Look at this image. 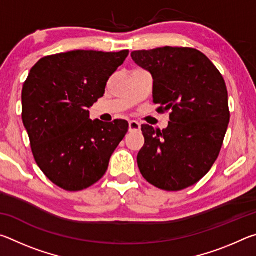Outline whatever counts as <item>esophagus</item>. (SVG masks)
<instances>
[{"mask_svg": "<svg viewBox=\"0 0 256 256\" xmlns=\"http://www.w3.org/2000/svg\"><path fill=\"white\" fill-rule=\"evenodd\" d=\"M141 128V125L138 122H136V120H130L128 122V130L130 132H138L140 131Z\"/></svg>", "mask_w": 256, "mask_h": 256, "instance_id": "1", "label": "esophagus"}]
</instances>
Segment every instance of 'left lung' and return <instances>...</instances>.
Wrapping results in <instances>:
<instances>
[{
	"label": "left lung",
	"instance_id": "obj_1",
	"mask_svg": "<svg viewBox=\"0 0 256 256\" xmlns=\"http://www.w3.org/2000/svg\"><path fill=\"white\" fill-rule=\"evenodd\" d=\"M132 60L154 78L157 112H170L168 126H141L144 146L138 166L146 182L164 190L198 183L218 158L230 112L224 80L214 64L190 47L134 50Z\"/></svg>",
	"mask_w": 256,
	"mask_h": 256
}]
</instances>
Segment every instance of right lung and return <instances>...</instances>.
Masks as SVG:
<instances>
[{
    "mask_svg": "<svg viewBox=\"0 0 256 256\" xmlns=\"http://www.w3.org/2000/svg\"><path fill=\"white\" fill-rule=\"evenodd\" d=\"M128 50H72L40 58L22 86V122L38 167L52 183L76 192L102 178L128 123L89 118L88 108Z\"/></svg>",
    "mask_w": 256,
    "mask_h": 256,
    "instance_id": "1",
    "label": "right lung"
}]
</instances>
